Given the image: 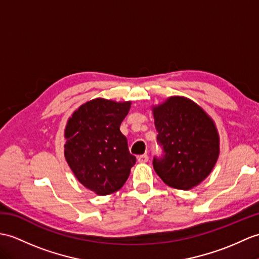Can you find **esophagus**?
Instances as JSON below:
<instances>
[{
    "mask_svg": "<svg viewBox=\"0 0 259 259\" xmlns=\"http://www.w3.org/2000/svg\"><path fill=\"white\" fill-rule=\"evenodd\" d=\"M138 161H139L140 163H146V162L149 161L148 154H141V155H139V157H138Z\"/></svg>",
    "mask_w": 259,
    "mask_h": 259,
    "instance_id": "obj_1",
    "label": "esophagus"
}]
</instances>
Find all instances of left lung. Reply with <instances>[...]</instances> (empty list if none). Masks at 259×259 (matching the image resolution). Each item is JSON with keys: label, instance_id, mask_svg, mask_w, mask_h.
Instances as JSON below:
<instances>
[{"label": "left lung", "instance_id": "8db88e82", "mask_svg": "<svg viewBox=\"0 0 259 259\" xmlns=\"http://www.w3.org/2000/svg\"><path fill=\"white\" fill-rule=\"evenodd\" d=\"M161 157L153 167L166 185L190 190L205 179L218 161L219 135L205 111L184 97H171L153 108Z\"/></svg>", "mask_w": 259, "mask_h": 259}]
</instances>
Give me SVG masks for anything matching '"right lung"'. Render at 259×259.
<instances>
[{
    "label": "right lung",
    "mask_w": 259,
    "mask_h": 259,
    "mask_svg": "<svg viewBox=\"0 0 259 259\" xmlns=\"http://www.w3.org/2000/svg\"><path fill=\"white\" fill-rule=\"evenodd\" d=\"M130 105V101L90 100L78 108L66 125L67 163L78 181L98 195L121 189L137 161L120 131Z\"/></svg>",
    "instance_id": "obj_1"
}]
</instances>
